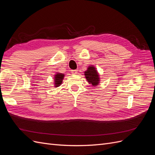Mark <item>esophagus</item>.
Segmentation results:
<instances>
[{
    "label": "esophagus",
    "instance_id": "obj_1",
    "mask_svg": "<svg viewBox=\"0 0 155 155\" xmlns=\"http://www.w3.org/2000/svg\"><path fill=\"white\" fill-rule=\"evenodd\" d=\"M71 72H72L73 74H78V71H77V70H71Z\"/></svg>",
    "mask_w": 155,
    "mask_h": 155
}]
</instances>
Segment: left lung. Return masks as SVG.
I'll return each mask as SVG.
<instances>
[{"instance_id":"obj_1","label":"left lung","mask_w":155,"mask_h":155,"mask_svg":"<svg viewBox=\"0 0 155 155\" xmlns=\"http://www.w3.org/2000/svg\"><path fill=\"white\" fill-rule=\"evenodd\" d=\"M85 76L87 81L91 84L92 86L99 85L100 78L96 68L94 66H90L85 72Z\"/></svg>"}]
</instances>
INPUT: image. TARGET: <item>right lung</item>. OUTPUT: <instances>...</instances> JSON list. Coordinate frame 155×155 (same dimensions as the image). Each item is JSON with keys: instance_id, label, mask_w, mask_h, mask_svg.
<instances>
[{"instance_id": "obj_1", "label": "right lung", "mask_w": 155, "mask_h": 155, "mask_svg": "<svg viewBox=\"0 0 155 155\" xmlns=\"http://www.w3.org/2000/svg\"><path fill=\"white\" fill-rule=\"evenodd\" d=\"M64 75L61 73H58L55 75L54 80H55V87H59L61 84L62 83L63 79L64 78Z\"/></svg>"}]
</instances>
